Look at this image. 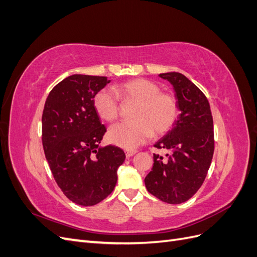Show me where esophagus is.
<instances>
[{
    "label": "esophagus",
    "mask_w": 257,
    "mask_h": 257,
    "mask_svg": "<svg viewBox=\"0 0 257 257\" xmlns=\"http://www.w3.org/2000/svg\"><path fill=\"white\" fill-rule=\"evenodd\" d=\"M136 150H125V155H126V158H131V157H133L134 154H136Z\"/></svg>",
    "instance_id": "1"
}]
</instances>
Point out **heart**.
I'll list each match as a JSON object with an SVG mask.
<instances>
[{"mask_svg":"<svg viewBox=\"0 0 257 257\" xmlns=\"http://www.w3.org/2000/svg\"><path fill=\"white\" fill-rule=\"evenodd\" d=\"M110 90L98 91L93 105L98 116L106 122H113L119 116V99L135 103L132 116L134 121L119 123L108 132V138L115 146L133 150L155 135L164 134L172 128L178 116L176 97L162 92L159 85L147 79H133Z\"/></svg>","mask_w":257,"mask_h":257,"instance_id":"b5f03b06","label":"heart"}]
</instances>
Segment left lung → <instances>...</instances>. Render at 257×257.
<instances>
[{
	"mask_svg": "<svg viewBox=\"0 0 257 257\" xmlns=\"http://www.w3.org/2000/svg\"><path fill=\"white\" fill-rule=\"evenodd\" d=\"M172 83L180 114L173 128L154 147L169 151L153 154V167L145 178L148 192L168 204L189 200L203 184L214 151L213 119L207 97L180 73L159 75Z\"/></svg>",
	"mask_w": 257,
	"mask_h": 257,
	"instance_id": "left-lung-1",
	"label": "left lung"
}]
</instances>
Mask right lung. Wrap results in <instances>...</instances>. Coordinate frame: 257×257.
I'll list each match as a JSON object with an SVG mask.
<instances>
[{
  "label": "right lung",
  "instance_id": "1",
  "mask_svg": "<svg viewBox=\"0 0 257 257\" xmlns=\"http://www.w3.org/2000/svg\"><path fill=\"white\" fill-rule=\"evenodd\" d=\"M110 80L76 74L54 87L46 99L43 147L59 188L73 203L94 206L113 191L125 154L114 146L100 147L106 127L93 98Z\"/></svg>",
  "mask_w": 257,
  "mask_h": 257
}]
</instances>
